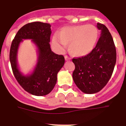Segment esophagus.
Masks as SVG:
<instances>
[{
    "label": "esophagus",
    "instance_id": "obj_1",
    "mask_svg": "<svg viewBox=\"0 0 126 126\" xmlns=\"http://www.w3.org/2000/svg\"><path fill=\"white\" fill-rule=\"evenodd\" d=\"M64 58H65V60L66 61H68V60H71V58H69V57H68V56H67V55L64 56Z\"/></svg>",
    "mask_w": 126,
    "mask_h": 126
}]
</instances>
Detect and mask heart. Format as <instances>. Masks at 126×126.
Returning a JSON list of instances; mask_svg holds the SVG:
<instances>
[{
	"instance_id": "obj_1",
	"label": "heart",
	"mask_w": 126,
	"mask_h": 126,
	"mask_svg": "<svg viewBox=\"0 0 126 126\" xmlns=\"http://www.w3.org/2000/svg\"><path fill=\"white\" fill-rule=\"evenodd\" d=\"M99 32L92 24L64 27L60 33L54 34L52 44L54 49L63 52L69 44L71 54L76 57H83L90 54L96 46Z\"/></svg>"
}]
</instances>
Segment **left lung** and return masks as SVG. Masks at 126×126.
Segmentation results:
<instances>
[{"label":"left lung","instance_id":"1","mask_svg":"<svg viewBox=\"0 0 126 126\" xmlns=\"http://www.w3.org/2000/svg\"><path fill=\"white\" fill-rule=\"evenodd\" d=\"M97 27L101 33L93 50L84 57L72 58L74 82L86 94L101 91L110 80L116 64V48L111 35L104 24L97 23Z\"/></svg>","mask_w":126,"mask_h":126}]
</instances>
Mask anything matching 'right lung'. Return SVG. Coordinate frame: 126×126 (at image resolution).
I'll return each instance as SVG.
<instances>
[{
    "mask_svg": "<svg viewBox=\"0 0 126 126\" xmlns=\"http://www.w3.org/2000/svg\"><path fill=\"white\" fill-rule=\"evenodd\" d=\"M50 27L41 22L25 24L17 32L10 47V61L15 78L24 90L35 96H45L51 92L57 83V74L64 64V57L50 49ZM27 39H32L37 46L39 57L33 72L25 76L18 69L17 56L20 43Z\"/></svg>",
    "mask_w": 126,
    "mask_h": 126,
    "instance_id": "add662e5",
    "label": "right lung"
}]
</instances>
